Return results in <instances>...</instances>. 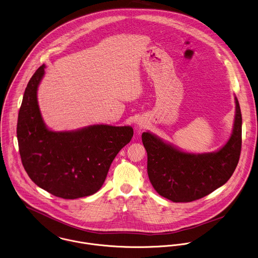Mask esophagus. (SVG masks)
<instances>
[{"label":"esophagus","instance_id":"34e87169","mask_svg":"<svg viewBox=\"0 0 258 258\" xmlns=\"http://www.w3.org/2000/svg\"><path fill=\"white\" fill-rule=\"evenodd\" d=\"M146 126V122L144 121V120H139L138 122H137V127L139 128V130H142V128H144Z\"/></svg>","mask_w":258,"mask_h":258}]
</instances>
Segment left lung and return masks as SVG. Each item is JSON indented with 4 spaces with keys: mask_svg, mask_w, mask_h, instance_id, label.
<instances>
[{
    "mask_svg": "<svg viewBox=\"0 0 258 258\" xmlns=\"http://www.w3.org/2000/svg\"><path fill=\"white\" fill-rule=\"evenodd\" d=\"M230 139L218 152L187 154L150 133L142 136L148 153V174L156 192L173 203L200 200L223 185L234 172L241 152V111L235 98Z\"/></svg>",
    "mask_w": 258,
    "mask_h": 258,
    "instance_id": "1",
    "label": "left lung"
}]
</instances>
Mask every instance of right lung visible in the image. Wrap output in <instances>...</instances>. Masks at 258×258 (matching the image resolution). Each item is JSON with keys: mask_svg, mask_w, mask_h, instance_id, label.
I'll return each instance as SVG.
<instances>
[{"mask_svg": "<svg viewBox=\"0 0 258 258\" xmlns=\"http://www.w3.org/2000/svg\"><path fill=\"white\" fill-rule=\"evenodd\" d=\"M41 66L31 78L20 107L17 138L22 163L30 178L52 196L76 200L96 194L109 166L133 136L132 126L95 124L74 132L47 128L38 104Z\"/></svg>", "mask_w": 258, "mask_h": 258, "instance_id": "right-lung-1", "label": "right lung"}]
</instances>
